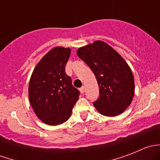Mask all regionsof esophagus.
<instances>
[{
  "mask_svg": "<svg viewBox=\"0 0 160 160\" xmlns=\"http://www.w3.org/2000/svg\"><path fill=\"white\" fill-rule=\"evenodd\" d=\"M84 90H85L84 87H82L81 88H80V93H84Z\"/></svg>",
  "mask_w": 160,
  "mask_h": 160,
  "instance_id": "obj_1",
  "label": "esophagus"
}]
</instances>
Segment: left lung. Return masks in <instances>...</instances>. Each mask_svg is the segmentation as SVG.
I'll list each match as a JSON object with an SVG mask.
<instances>
[{"label": "left lung", "instance_id": "8db88e82", "mask_svg": "<svg viewBox=\"0 0 160 160\" xmlns=\"http://www.w3.org/2000/svg\"><path fill=\"white\" fill-rule=\"evenodd\" d=\"M77 56L88 64L96 77L99 98L93 103L104 116H117L130 105L135 92V81L125 59L102 41L80 48Z\"/></svg>", "mask_w": 160, "mask_h": 160}]
</instances>
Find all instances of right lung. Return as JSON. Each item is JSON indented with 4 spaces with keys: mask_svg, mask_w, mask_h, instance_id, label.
I'll list each match as a JSON object with an SVG mask.
<instances>
[{
    "mask_svg": "<svg viewBox=\"0 0 160 160\" xmlns=\"http://www.w3.org/2000/svg\"><path fill=\"white\" fill-rule=\"evenodd\" d=\"M70 52L69 48H53L42 58L31 77L30 104L37 117L47 125L67 122L80 96L65 72Z\"/></svg>",
    "mask_w": 160,
    "mask_h": 160,
    "instance_id": "obj_1",
    "label": "right lung"
}]
</instances>
